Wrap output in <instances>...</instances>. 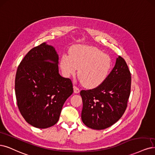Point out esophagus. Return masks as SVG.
<instances>
[{"mask_svg":"<svg viewBox=\"0 0 155 155\" xmlns=\"http://www.w3.org/2000/svg\"><path fill=\"white\" fill-rule=\"evenodd\" d=\"M73 88H74V93H75V94H78V93H79L80 90H79V89L78 88V87L76 86V85H74Z\"/></svg>","mask_w":155,"mask_h":155,"instance_id":"obj_1","label":"esophagus"}]
</instances>
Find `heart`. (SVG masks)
<instances>
[{"mask_svg": "<svg viewBox=\"0 0 155 155\" xmlns=\"http://www.w3.org/2000/svg\"><path fill=\"white\" fill-rule=\"evenodd\" d=\"M60 66L63 75L70 78L76 74L84 87L97 88L107 79L111 68V58L93 46L74 45L69 56L61 57Z\"/></svg>", "mask_w": 155, "mask_h": 155, "instance_id": "heart-1", "label": "heart"}]
</instances>
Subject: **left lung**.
Listing matches in <instances>:
<instances>
[{"instance_id": "8db88e82", "label": "left lung", "mask_w": 155, "mask_h": 155, "mask_svg": "<svg viewBox=\"0 0 155 155\" xmlns=\"http://www.w3.org/2000/svg\"><path fill=\"white\" fill-rule=\"evenodd\" d=\"M131 82L128 67L124 58L119 56L115 67L102 84L80 92L83 123L90 128L101 130L118 121L127 108Z\"/></svg>"}]
</instances>
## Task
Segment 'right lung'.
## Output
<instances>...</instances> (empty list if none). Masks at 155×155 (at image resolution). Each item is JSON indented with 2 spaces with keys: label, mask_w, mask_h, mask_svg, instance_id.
Instances as JSON below:
<instances>
[{
  "label": "right lung",
  "mask_w": 155,
  "mask_h": 155,
  "mask_svg": "<svg viewBox=\"0 0 155 155\" xmlns=\"http://www.w3.org/2000/svg\"><path fill=\"white\" fill-rule=\"evenodd\" d=\"M58 59L54 48L43 43L28 52L16 73L19 111L28 123L37 128L56 124L63 104L73 93L71 80L60 75Z\"/></svg>",
  "instance_id": "right-lung-1"
}]
</instances>
